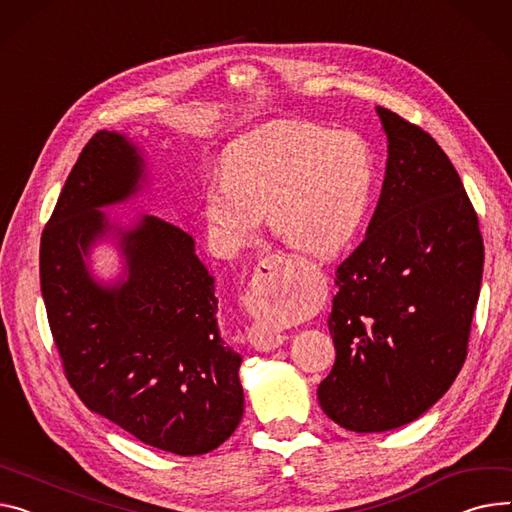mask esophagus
Masks as SVG:
<instances>
[{
  "mask_svg": "<svg viewBox=\"0 0 512 512\" xmlns=\"http://www.w3.org/2000/svg\"><path fill=\"white\" fill-rule=\"evenodd\" d=\"M286 261L278 257H265L259 261L255 274L249 282V290L245 294V302L249 309H255L259 302L276 300L282 294H286L292 286L288 274H286ZM249 342L259 352L276 350L286 342V335L274 329H267L263 325H253L249 329Z\"/></svg>",
  "mask_w": 512,
  "mask_h": 512,
  "instance_id": "1",
  "label": "esophagus"
}]
</instances>
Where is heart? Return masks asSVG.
<instances>
[{
	"instance_id": "1",
	"label": "heart",
	"mask_w": 512,
	"mask_h": 512,
	"mask_svg": "<svg viewBox=\"0 0 512 512\" xmlns=\"http://www.w3.org/2000/svg\"><path fill=\"white\" fill-rule=\"evenodd\" d=\"M222 173L203 195V212L226 253L253 241L261 212L296 249L335 253L364 222L374 187L372 156L358 135L298 121L243 135L228 148ZM280 313L278 302L263 309L267 321Z\"/></svg>"
}]
</instances>
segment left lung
Here are the masks:
<instances>
[{"label":"left lung","mask_w":512,"mask_h":512,"mask_svg":"<svg viewBox=\"0 0 512 512\" xmlns=\"http://www.w3.org/2000/svg\"><path fill=\"white\" fill-rule=\"evenodd\" d=\"M377 115L389 142L383 191L335 271V364L317 389L323 412L352 432L410 424L449 391L484 271L478 216L449 156L418 125Z\"/></svg>","instance_id":"8db88e82"}]
</instances>
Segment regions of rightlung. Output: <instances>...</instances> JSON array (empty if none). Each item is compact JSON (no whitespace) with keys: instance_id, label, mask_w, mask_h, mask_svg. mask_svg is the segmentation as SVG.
<instances>
[{"instance_id":"right-lung-1","label":"right lung","mask_w":512,"mask_h":512,"mask_svg":"<svg viewBox=\"0 0 512 512\" xmlns=\"http://www.w3.org/2000/svg\"><path fill=\"white\" fill-rule=\"evenodd\" d=\"M146 185L138 144L119 131L92 135L41 236V292L88 410L144 445L193 457L218 449L243 418V356L220 335L214 276L193 238L156 216L123 224L105 212ZM102 240L124 259L111 283L89 267Z\"/></svg>"}]
</instances>
